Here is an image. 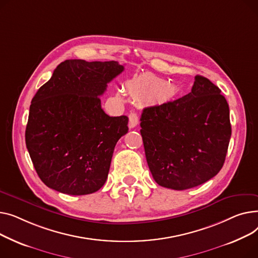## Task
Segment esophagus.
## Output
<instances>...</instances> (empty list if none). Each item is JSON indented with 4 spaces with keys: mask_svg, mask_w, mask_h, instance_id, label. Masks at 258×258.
<instances>
[{
    "mask_svg": "<svg viewBox=\"0 0 258 258\" xmlns=\"http://www.w3.org/2000/svg\"><path fill=\"white\" fill-rule=\"evenodd\" d=\"M139 124V115L135 112H130L129 114V128H134Z\"/></svg>",
    "mask_w": 258,
    "mask_h": 258,
    "instance_id": "34e87169",
    "label": "esophagus"
}]
</instances>
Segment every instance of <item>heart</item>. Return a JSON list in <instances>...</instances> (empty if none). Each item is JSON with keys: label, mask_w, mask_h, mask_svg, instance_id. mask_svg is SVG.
Returning <instances> with one entry per match:
<instances>
[{"label": "heart", "mask_w": 258, "mask_h": 258, "mask_svg": "<svg viewBox=\"0 0 258 258\" xmlns=\"http://www.w3.org/2000/svg\"><path fill=\"white\" fill-rule=\"evenodd\" d=\"M164 85V81L155 79L153 77H150V76H144V77L138 78L135 80H131L127 84V90L129 93L133 95H141L143 93L149 92V90H153V89H158L159 87ZM173 89L171 86H166L161 92L159 98H165L172 94ZM118 98L122 97V94L117 93L116 95Z\"/></svg>", "instance_id": "heart-1"}]
</instances>
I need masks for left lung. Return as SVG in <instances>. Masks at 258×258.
<instances>
[{
  "label": "left lung",
  "mask_w": 258,
  "mask_h": 258,
  "mask_svg": "<svg viewBox=\"0 0 258 258\" xmlns=\"http://www.w3.org/2000/svg\"><path fill=\"white\" fill-rule=\"evenodd\" d=\"M141 127L149 169L160 186L191 188L222 169L231 136L229 106L203 76H196L184 97L145 108Z\"/></svg>",
  "instance_id": "obj_1"
}]
</instances>
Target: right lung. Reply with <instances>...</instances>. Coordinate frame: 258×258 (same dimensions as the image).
<instances>
[{
    "label": "right lung",
    "mask_w": 258,
    "mask_h": 258,
    "mask_svg": "<svg viewBox=\"0 0 258 258\" xmlns=\"http://www.w3.org/2000/svg\"><path fill=\"white\" fill-rule=\"evenodd\" d=\"M123 71L116 61L70 59L37 90L25 138L35 171L48 187L81 196L106 182L114 147L128 132V117L106 114L100 96Z\"/></svg>",
    "instance_id": "1"
}]
</instances>
